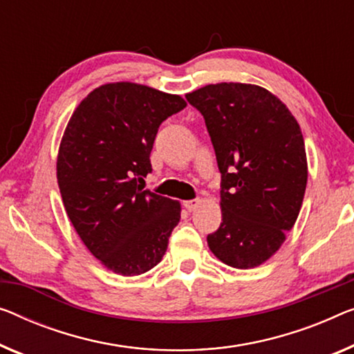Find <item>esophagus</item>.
<instances>
[{
	"label": "esophagus",
	"mask_w": 354,
	"mask_h": 354,
	"mask_svg": "<svg viewBox=\"0 0 354 354\" xmlns=\"http://www.w3.org/2000/svg\"><path fill=\"white\" fill-rule=\"evenodd\" d=\"M200 205V198H194V200H186L184 202V208H186L187 211H194L195 208H197Z\"/></svg>",
	"instance_id": "esophagus-1"
}]
</instances>
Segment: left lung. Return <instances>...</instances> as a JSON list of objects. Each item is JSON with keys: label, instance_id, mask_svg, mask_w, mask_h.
Segmentation results:
<instances>
[{"label": "left lung", "instance_id": "8db88e82", "mask_svg": "<svg viewBox=\"0 0 354 354\" xmlns=\"http://www.w3.org/2000/svg\"><path fill=\"white\" fill-rule=\"evenodd\" d=\"M186 98L203 115L221 171L223 223L207 236L209 250L230 267L261 266L302 207L308 171L297 120L252 84H209Z\"/></svg>", "mask_w": 354, "mask_h": 354}]
</instances>
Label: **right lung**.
Here are the masks:
<instances>
[{"mask_svg":"<svg viewBox=\"0 0 354 354\" xmlns=\"http://www.w3.org/2000/svg\"><path fill=\"white\" fill-rule=\"evenodd\" d=\"M186 108L179 95L133 82L95 88L63 135L57 179L66 214L87 250L114 273L141 275L165 254L181 205L141 186L163 120Z\"/></svg>","mask_w":354,"mask_h":354,"instance_id":"obj_1","label":"right lung"}]
</instances>
